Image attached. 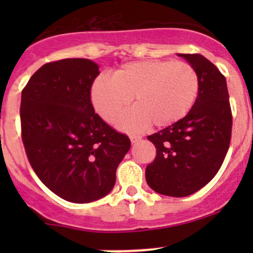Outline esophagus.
<instances>
[{
    "label": "esophagus",
    "mask_w": 253,
    "mask_h": 253,
    "mask_svg": "<svg viewBox=\"0 0 253 253\" xmlns=\"http://www.w3.org/2000/svg\"><path fill=\"white\" fill-rule=\"evenodd\" d=\"M141 138L142 137L138 136V134H131V136H129V139H131L132 143H137Z\"/></svg>",
    "instance_id": "esophagus-1"
}]
</instances>
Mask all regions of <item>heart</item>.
I'll return each instance as SVG.
<instances>
[{
  "mask_svg": "<svg viewBox=\"0 0 253 253\" xmlns=\"http://www.w3.org/2000/svg\"><path fill=\"white\" fill-rule=\"evenodd\" d=\"M200 79L187 62L145 60L125 63L112 77H99L91 85L95 111L106 122L117 121L124 131H137L150 125L154 128L171 126L182 120L197 100Z\"/></svg>",
  "mask_w": 253,
  "mask_h": 253,
  "instance_id": "heart-1",
  "label": "heart"
}]
</instances>
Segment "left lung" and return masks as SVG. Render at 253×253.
Here are the masks:
<instances>
[{
	"label": "left lung",
	"instance_id": "1",
	"mask_svg": "<svg viewBox=\"0 0 253 253\" xmlns=\"http://www.w3.org/2000/svg\"><path fill=\"white\" fill-rule=\"evenodd\" d=\"M196 70L200 91L191 111L148 139L157 148L145 169L149 187L160 195L186 197L216 175L228 153L233 128L226 79L200 53H178Z\"/></svg>",
	"mask_w": 253,
	"mask_h": 253
}]
</instances>
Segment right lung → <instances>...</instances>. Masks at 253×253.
<instances>
[{
    "instance_id": "right-lung-1",
    "label": "right lung",
    "mask_w": 253,
    "mask_h": 253,
    "mask_svg": "<svg viewBox=\"0 0 253 253\" xmlns=\"http://www.w3.org/2000/svg\"><path fill=\"white\" fill-rule=\"evenodd\" d=\"M99 66L86 58L45 63L20 101L22 139L28 160L42 183L68 202L89 203L108 195L116 169L131 148L91 104Z\"/></svg>"
}]
</instances>
